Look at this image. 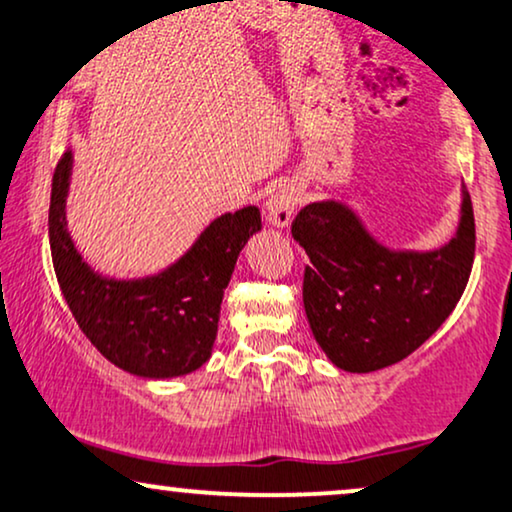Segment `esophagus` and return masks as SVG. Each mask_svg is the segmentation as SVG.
Returning a JSON list of instances; mask_svg holds the SVG:
<instances>
[{
	"label": "esophagus",
	"mask_w": 512,
	"mask_h": 512,
	"mask_svg": "<svg viewBox=\"0 0 512 512\" xmlns=\"http://www.w3.org/2000/svg\"><path fill=\"white\" fill-rule=\"evenodd\" d=\"M299 201H301L299 187L294 185L280 187L273 197L266 201V220L273 227H287L292 223V216L296 206H299Z\"/></svg>",
	"instance_id": "34e87169"
}]
</instances>
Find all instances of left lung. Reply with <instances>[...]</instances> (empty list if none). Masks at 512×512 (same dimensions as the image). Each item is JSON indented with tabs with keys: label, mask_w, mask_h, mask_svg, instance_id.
<instances>
[{
	"label": "left lung",
	"mask_w": 512,
	"mask_h": 512,
	"mask_svg": "<svg viewBox=\"0 0 512 512\" xmlns=\"http://www.w3.org/2000/svg\"><path fill=\"white\" fill-rule=\"evenodd\" d=\"M306 249L304 308L315 342L346 372L403 361L449 318L475 261V213L463 185L456 235L434 251H394L342 201H313L292 223Z\"/></svg>",
	"instance_id": "1"
}]
</instances>
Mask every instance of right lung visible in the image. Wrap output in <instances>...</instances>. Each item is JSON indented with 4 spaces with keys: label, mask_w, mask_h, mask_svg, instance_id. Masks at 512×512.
Returning <instances> with one entry per match:
<instances>
[{
    "label": "right lung",
    "mask_w": 512,
    "mask_h": 512,
    "mask_svg": "<svg viewBox=\"0 0 512 512\" xmlns=\"http://www.w3.org/2000/svg\"><path fill=\"white\" fill-rule=\"evenodd\" d=\"M73 154L56 163L49 246L61 294L82 334L130 375L168 380L201 368L216 342L223 292L239 251L261 230V211L244 206L201 232L185 256L140 280L104 277L75 249L66 223Z\"/></svg>",
    "instance_id": "1"
}]
</instances>
